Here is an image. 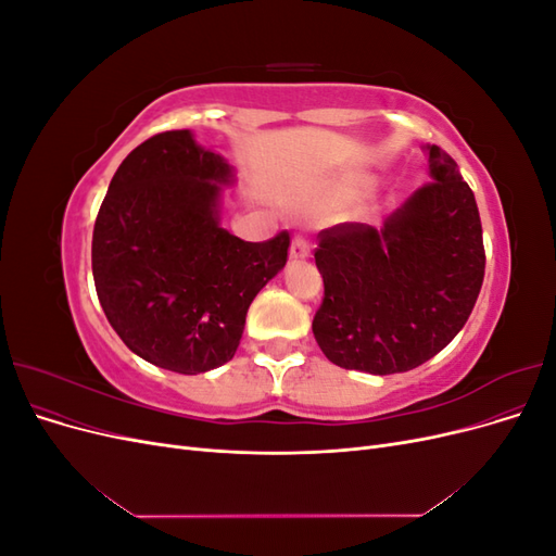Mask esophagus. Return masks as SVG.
Masks as SVG:
<instances>
[{
  "mask_svg": "<svg viewBox=\"0 0 556 556\" xmlns=\"http://www.w3.org/2000/svg\"><path fill=\"white\" fill-rule=\"evenodd\" d=\"M311 257V245L304 237H294L290 245V260H306Z\"/></svg>",
  "mask_w": 556,
  "mask_h": 556,
  "instance_id": "esophagus-1",
  "label": "esophagus"
}]
</instances>
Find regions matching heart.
Wrapping results in <instances>:
<instances>
[{
	"instance_id": "obj_1",
	"label": "heart",
	"mask_w": 556,
	"mask_h": 556,
	"mask_svg": "<svg viewBox=\"0 0 556 556\" xmlns=\"http://www.w3.org/2000/svg\"><path fill=\"white\" fill-rule=\"evenodd\" d=\"M355 192L352 188H348V185H341V188H333L323 201H319V206L327 208V206H336V204H343L345 199H350V194Z\"/></svg>"
}]
</instances>
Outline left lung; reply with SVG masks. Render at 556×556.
I'll list each match as a JSON object with an SVG mask.
<instances>
[{
  "mask_svg": "<svg viewBox=\"0 0 556 556\" xmlns=\"http://www.w3.org/2000/svg\"><path fill=\"white\" fill-rule=\"evenodd\" d=\"M427 153L431 182L380 229L343 223L319 231L325 299L313 333L336 366L410 371L439 355L476 306L484 278L476 197L445 150Z\"/></svg>",
  "mask_w": 556,
  "mask_h": 556,
  "instance_id": "left-lung-1",
  "label": "left lung"
}]
</instances>
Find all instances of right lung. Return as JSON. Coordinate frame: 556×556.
I'll return each instance as SVG.
<instances>
[{"label": "right lung", "instance_id": "1", "mask_svg": "<svg viewBox=\"0 0 556 556\" xmlns=\"http://www.w3.org/2000/svg\"><path fill=\"white\" fill-rule=\"evenodd\" d=\"M231 166L190 129L162 131L117 166L92 231L99 304L123 343L166 371L227 364L252 299L288 262L290 233L250 243L220 227Z\"/></svg>", "mask_w": 556, "mask_h": 556}]
</instances>
